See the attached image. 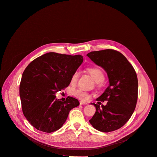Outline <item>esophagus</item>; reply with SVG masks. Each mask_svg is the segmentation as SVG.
Here are the masks:
<instances>
[{"instance_id": "34e87169", "label": "esophagus", "mask_w": 157, "mask_h": 157, "mask_svg": "<svg viewBox=\"0 0 157 157\" xmlns=\"http://www.w3.org/2000/svg\"><path fill=\"white\" fill-rule=\"evenodd\" d=\"M87 103L84 101H80V105H87Z\"/></svg>"}]
</instances>
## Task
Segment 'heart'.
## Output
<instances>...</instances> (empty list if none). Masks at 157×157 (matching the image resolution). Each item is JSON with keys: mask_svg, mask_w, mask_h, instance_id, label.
Here are the masks:
<instances>
[{"mask_svg": "<svg viewBox=\"0 0 157 157\" xmlns=\"http://www.w3.org/2000/svg\"><path fill=\"white\" fill-rule=\"evenodd\" d=\"M89 74L92 76V77L94 80V81L98 84L102 83L104 80H105V76L103 73L102 71L98 68H89L87 69ZM80 73L78 71H76L73 74L72 77L71 78V82L72 84H75L77 82V80L79 78ZM73 95L80 99L82 100H88L90 99V95L86 92H84L81 90H76L73 92Z\"/></svg>", "mask_w": 157, "mask_h": 157, "instance_id": "obj_1", "label": "heart"}]
</instances>
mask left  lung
Here are the masks:
<instances>
[{
  "label": "left lung",
  "instance_id": "obj_1",
  "mask_svg": "<svg viewBox=\"0 0 157 157\" xmlns=\"http://www.w3.org/2000/svg\"><path fill=\"white\" fill-rule=\"evenodd\" d=\"M86 56L105 71L109 83L96 99L107 101V104L100 107L99 103H91L96 111L89 122L95 129L103 132L119 129L130 119L136 106L138 82L136 71L126 57L116 50L94 51Z\"/></svg>",
  "mask_w": 157,
  "mask_h": 157
}]
</instances>
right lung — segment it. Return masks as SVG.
<instances>
[{"mask_svg":"<svg viewBox=\"0 0 157 157\" xmlns=\"http://www.w3.org/2000/svg\"><path fill=\"white\" fill-rule=\"evenodd\" d=\"M82 62L81 55L49 52L33 60L23 71L20 85L22 111L36 129L46 133L59 130L69 111L79 105L77 99L69 96L61 101L55 95L69 86Z\"/></svg>","mask_w":157,"mask_h":157,"instance_id":"add662e5","label":"right lung"}]
</instances>
